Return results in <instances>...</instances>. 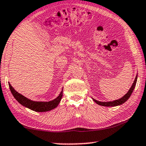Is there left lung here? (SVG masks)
Wrapping results in <instances>:
<instances>
[{
  "label": "left lung",
  "instance_id": "left-lung-1",
  "mask_svg": "<svg viewBox=\"0 0 146 146\" xmlns=\"http://www.w3.org/2000/svg\"><path fill=\"white\" fill-rule=\"evenodd\" d=\"M137 73L136 74V76H135V78L134 79V81L133 83V84L131 85V87H130L129 91H127V93H126L125 96H123L122 98L120 99H118V100L112 101V102H100V101H98L95 99H93V100L97 104L100 105V106H106V107H115V106H121L123 104H124L126 101H127L128 99L130 98L131 96L132 92L133 91L134 88L135 87V85H136V83H137Z\"/></svg>",
  "mask_w": 146,
  "mask_h": 146
}]
</instances>
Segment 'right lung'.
I'll list each match as a JSON object with an SVG mask.
<instances>
[{"instance_id": "add662e5", "label": "right lung", "mask_w": 146, "mask_h": 146, "mask_svg": "<svg viewBox=\"0 0 146 146\" xmlns=\"http://www.w3.org/2000/svg\"><path fill=\"white\" fill-rule=\"evenodd\" d=\"M9 85L10 90L12 93L13 96H14L15 100L19 104L25 107V108H29L36 112H46L56 108L58 106V105L59 104L62 97H63V88L62 89L59 96L54 100L49 101V102H36V101H33L30 99H28L26 97L21 95V93L17 92L10 83H9Z\"/></svg>"}]
</instances>
